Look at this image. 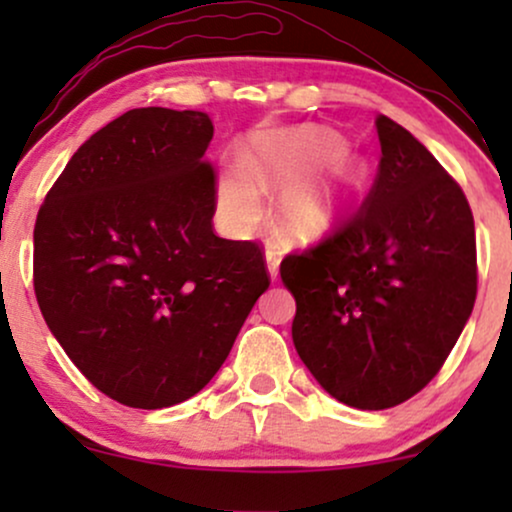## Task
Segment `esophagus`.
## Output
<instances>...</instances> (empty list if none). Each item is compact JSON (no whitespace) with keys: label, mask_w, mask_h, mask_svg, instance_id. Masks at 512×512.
<instances>
[{"label":"esophagus","mask_w":512,"mask_h":512,"mask_svg":"<svg viewBox=\"0 0 512 512\" xmlns=\"http://www.w3.org/2000/svg\"><path fill=\"white\" fill-rule=\"evenodd\" d=\"M264 262H267V272H269V279H276V276H279V262H281V257H279V252L276 250H267L264 252Z\"/></svg>","instance_id":"1"}]
</instances>
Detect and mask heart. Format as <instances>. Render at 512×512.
I'll return each instance as SVG.
<instances>
[{"label":"heart","instance_id":"b5f03b06","mask_svg":"<svg viewBox=\"0 0 512 512\" xmlns=\"http://www.w3.org/2000/svg\"><path fill=\"white\" fill-rule=\"evenodd\" d=\"M363 180V166L337 132L317 125L257 129L245 139L240 163L219 173L216 214L231 233L260 219V190L279 185L274 221L284 236L313 240L342 221Z\"/></svg>","mask_w":512,"mask_h":512}]
</instances>
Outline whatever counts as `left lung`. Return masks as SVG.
<instances>
[{
    "mask_svg": "<svg viewBox=\"0 0 512 512\" xmlns=\"http://www.w3.org/2000/svg\"><path fill=\"white\" fill-rule=\"evenodd\" d=\"M375 129L383 156L366 204L325 243L281 262L298 356L322 390L368 411L431 383L477 298L460 185L395 120L380 115Z\"/></svg>",
    "mask_w": 512,
    "mask_h": 512,
    "instance_id": "left-lung-1",
    "label": "left lung"
}]
</instances>
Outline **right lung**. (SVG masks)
<instances>
[{
  "label": "right lung",
  "instance_id": "obj_1",
  "mask_svg": "<svg viewBox=\"0 0 512 512\" xmlns=\"http://www.w3.org/2000/svg\"><path fill=\"white\" fill-rule=\"evenodd\" d=\"M207 113L137 108L69 158L38 211L40 313L103 395L163 409L223 366L269 289L262 252L219 238Z\"/></svg>",
  "mask_w": 512,
  "mask_h": 512
}]
</instances>
